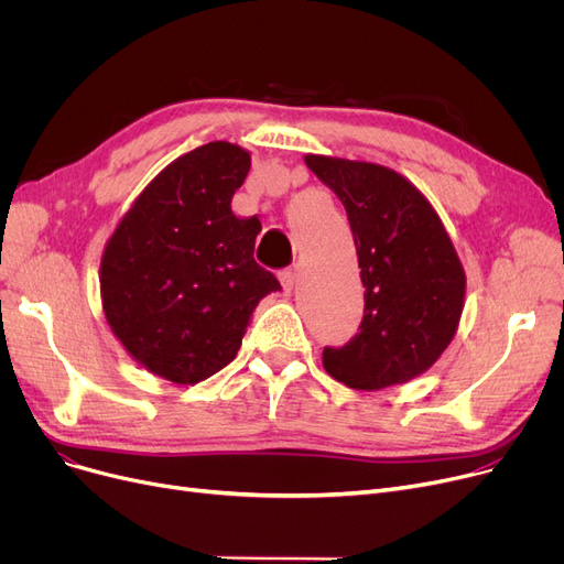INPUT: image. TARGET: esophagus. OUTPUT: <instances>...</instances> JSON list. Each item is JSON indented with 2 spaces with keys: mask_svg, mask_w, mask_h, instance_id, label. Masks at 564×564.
Returning a JSON list of instances; mask_svg holds the SVG:
<instances>
[{
  "mask_svg": "<svg viewBox=\"0 0 564 564\" xmlns=\"http://www.w3.org/2000/svg\"><path fill=\"white\" fill-rule=\"evenodd\" d=\"M279 279H281L283 290L292 292V288H297V283H300V270H297V267H288V270H283L279 274Z\"/></svg>",
  "mask_w": 564,
  "mask_h": 564,
  "instance_id": "34e87169",
  "label": "esophagus"
}]
</instances>
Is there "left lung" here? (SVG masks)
Returning a JSON list of instances; mask_svg holds the SVG:
<instances>
[{"mask_svg":"<svg viewBox=\"0 0 564 564\" xmlns=\"http://www.w3.org/2000/svg\"><path fill=\"white\" fill-rule=\"evenodd\" d=\"M308 169L343 200L364 281L361 332L322 366L354 391H381L427 372L457 334L466 272L425 194L398 171L332 155Z\"/></svg>","mask_w":564,"mask_h":564,"instance_id":"obj_1","label":"left lung"}]
</instances>
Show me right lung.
<instances>
[{
    "label": "right lung",
    "mask_w": 564,
    "mask_h": 564,
    "mask_svg": "<svg viewBox=\"0 0 564 564\" xmlns=\"http://www.w3.org/2000/svg\"><path fill=\"white\" fill-rule=\"evenodd\" d=\"M251 153L210 141L164 166L118 221L100 258V300L130 357L192 387L228 366L262 297L281 290L253 260L258 217H237Z\"/></svg>",
    "instance_id": "1"
}]
</instances>
